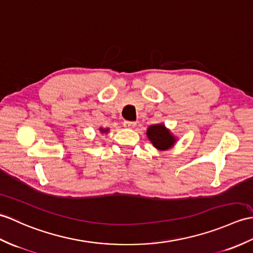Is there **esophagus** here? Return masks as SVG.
I'll return each instance as SVG.
<instances>
[{
	"instance_id": "1",
	"label": "esophagus",
	"mask_w": 253,
	"mask_h": 253,
	"mask_svg": "<svg viewBox=\"0 0 253 253\" xmlns=\"http://www.w3.org/2000/svg\"><path fill=\"white\" fill-rule=\"evenodd\" d=\"M123 126H125L126 127H128V128H132L136 126V122L134 121H125L123 122Z\"/></svg>"
}]
</instances>
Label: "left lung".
<instances>
[{"label": "left lung", "instance_id": "left-lung-1", "mask_svg": "<svg viewBox=\"0 0 253 253\" xmlns=\"http://www.w3.org/2000/svg\"><path fill=\"white\" fill-rule=\"evenodd\" d=\"M146 134L149 141L153 143L154 147L158 150L169 149L176 142V138L164 125L150 126Z\"/></svg>", "mask_w": 253, "mask_h": 253}]
</instances>
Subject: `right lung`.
<instances>
[{"instance_id":"right-lung-1","label":"right lung","mask_w":253,"mask_h":253,"mask_svg":"<svg viewBox=\"0 0 253 253\" xmlns=\"http://www.w3.org/2000/svg\"><path fill=\"white\" fill-rule=\"evenodd\" d=\"M99 131L102 132V133H107V132L109 131V128H103V127H100Z\"/></svg>"}]
</instances>
